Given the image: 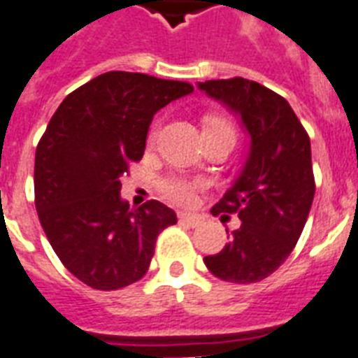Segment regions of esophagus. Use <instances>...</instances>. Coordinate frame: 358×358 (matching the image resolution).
Wrapping results in <instances>:
<instances>
[{"instance_id": "obj_1", "label": "esophagus", "mask_w": 358, "mask_h": 358, "mask_svg": "<svg viewBox=\"0 0 358 358\" xmlns=\"http://www.w3.org/2000/svg\"><path fill=\"white\" fill-rule=\"evenodd\" d=\"M178 220L182 222V224H187L189 227H196V225H200L202 218H198V216L194 215H187V213H180Z\"/></svg>"}]
</instances>
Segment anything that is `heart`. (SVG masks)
Returning a JSON list of instances; mask_svg holds the SVG:
<instances>
[{"label": "heart", "mask_w": 358, "mask_h": 358, "mask_svg": "<svg viewBox=\"0 0 358 358\" xmlns=\"http://www.w3.org/2000/svg\"><path fill=\"white\" fill-rule=\"evenodd\" d=\"M206 129H227V131H233L231 123H227L225 120L220 118L207 120ZM233 133H235V131H233ZM156 136H158V125H155V127L151 129V133H149V143H155ZM158 189H160L162 196L167 198L169 202L182 207H191L196 203L198 191L202 189V184L196 182V180L184 178V176H167V178L162 180Z\"/></svg>", "instance_id": "1"}]
</instances>
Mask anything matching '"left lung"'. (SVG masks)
<instances>
[{"mask_svg": "<svg viewBox=\"0 0 358 358\" xmlns=\"http://www.w3.org/2000/svg\"><path fill=\"white\" fill-rule=\"evenodd\" d=\"M198 87L235 110L251 136L244 169L213 207L215 216L238 215L242 224L203 262L220 280L253 284L286 262L302 235L315 196L311 143L291 105L271 89L245 78Z\"/></svg>", "mask_w": 358, "mask_h": 358, "instance_id": "obj_1", "label": "left lung"}]
</instances>
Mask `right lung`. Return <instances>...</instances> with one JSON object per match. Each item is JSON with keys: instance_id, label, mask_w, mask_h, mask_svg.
<instances>
[{"instance_id": "right-lung-1", "label": "right lung", "mask_w": 358, "mask_h": 358, "mask_svg": "<svg viewBox=\"0 0 358 358\" xmlns=\"http://www.w3.org/2000/svg\"><path fill=\"white\" fill-rule=\"evenodd\" d=\"M187 82L110 71L62 101L36 147L34 202L62 264L92 289L134 284L149 269L156 238L176 215L149 200L120 198L122 174L140 162L162 107L193 92Z\"/></svg>"}]
</instances>
